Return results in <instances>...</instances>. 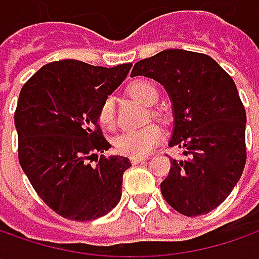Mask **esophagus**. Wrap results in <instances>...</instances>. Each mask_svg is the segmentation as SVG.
Wrapping results in <instances>:
<instances>
[{"label":"esophagus","mask_w":259,"mask_h":259,"mask_svg":"<svg viewBox=\"0 0 259 259\" xmlns=\"http://www.w3.org/2000/svg\"><path fill=\"white\" fill-rule=\"evenodd\" d=\"M131 161H133V164H140V163H144V161H147V158H145V157H133V158H131Z\"/></svg>","instance_id":"1"}]
</instances>
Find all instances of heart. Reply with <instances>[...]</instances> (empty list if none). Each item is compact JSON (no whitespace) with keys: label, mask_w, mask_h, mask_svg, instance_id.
I'll return each mask as SVG.
<instances>
[{"label":"heart","mask_w":259,"mask_h":259,"mask_svg":"<svg viewBox=\"0 0 259 259\" xmlns=\"http://www.w3.org/2000/svg\"><path fill=\"white\" fill-rule=\"evenodd\" d=\"M128 94L137 98L147 106L157 104L160 94L154 83L145 79H137L128 86ZM155 115L158 112L153 111ZM99 122L105 128H114L115 125V99L112 96H106L99 106L98 112ZM164 137L163 130L158 125H147L140 130H128L115 138V148L118 153L131 157L147 155Z\"/></svg>","instance_id":"b5f03b06"}]
</instances>
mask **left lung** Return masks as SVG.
Segmentation results:
<instances>
[{"instance_id":"left-lung-1","label":"left lung","mask_w":259,"mask_h":259,"mask_svg":"<svg viewBox=\"0 0 259 259\" xmlns=\"http://www.w3.org/2000/svg\"><path fill=\"white\" fill-rule=\"evenodd\" d=\"M131 76L164 86L173 104L168 145L184 148L171 158L160 184L165 202L184 216L212 212L234 190L246 161V114L232 77L210 56L163 50L137 62Z\"/></svg>"}]
</instances>
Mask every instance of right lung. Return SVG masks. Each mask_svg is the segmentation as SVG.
Returning <instances> with one entry per match:
<instances>
[{
	"label": "right lung",
	"mask_w": 259,
	"mask_h": 259,
	"mask_svg": "<svg viewBox=\"0 0 259 259\" xmlns=\"http://www.w3.org/2000/svg\"><path fill=\"white\" fill-rule=\"evenodd\" d=\"M131 63L115 67L59 60L23 86L14 114L18 160L40 199L70 221L109 213L122 194L126 157L101 154L111 145L98 124L99 106L122 83Z\"/></svg>",
	"instance_id": "1"
}]
</instances>
